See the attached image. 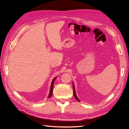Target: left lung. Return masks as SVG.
I'll return each instance as SVG.
<instances>
[{
  "label": "left lung",
  "instance_id": "8db88e82",
  "mask_svg": "<svg viewBox=\"0 0 129 129\" xmlns=\"http://www.w3.org/2000/svg\"><path fill=\"white\" fill-rule=\"evenodd\" d=\"M73 93H74V97L75 98V99H76L77 100H78V101L80 102V100L78 99V98L77 97V95H76V93H75V88H74V84L73 83Z\"/></svg>",
  "mask_w": 129,
  "mask_h": 129
}]
</instances>
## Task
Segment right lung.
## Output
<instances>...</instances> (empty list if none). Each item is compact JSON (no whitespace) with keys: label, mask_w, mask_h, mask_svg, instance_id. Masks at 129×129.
<instances>
[{"label":"right lung","mask_w":129,"mask_h":129,"mask_svg":"<svg viewBox=\"0 0 129 129\" xmlns=\"http://www.w3.org/2000/svg\"><path fill=\"white\" fill-rule=\"evenodd\" d=\"M56 79V77L54 79L52 80V83H51V87H50V93L49 96H48V98H50L51 97V95L52 94V90H53V87H54V81L55 80V79Z\"/></svg>","instance_id":"right-lung-1"}]
</instances>
